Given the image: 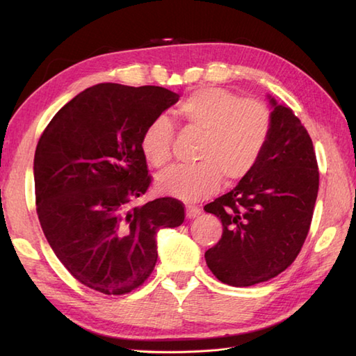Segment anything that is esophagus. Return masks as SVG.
Wrapping results in <instances>:
<instances>
[{"label":"esophagus","instance_id":"1","mask_svg":"<svg viewBox=\"0 0 356 356\" xmlns=\"http://www.w3.org/2000/svg\"><path fill=\"white\" fill-rule=\"evenodd\" d=\"M197 216H200V208L199 207H194V205L186 207V217L188 218H195Z\"/></svg>","mask_w":356,"mask_h":356}]
</instances>
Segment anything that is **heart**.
Masks as SVG:
<instances>
[{"label":"heart","instance_id":"b5f03b06","mask_svg":"<svg viewBox=\"0 0 356 356\" xmlns=\"http://www.w3.org/2000/svg\"><path fill=\"white\" fill-rule=\"evenodd\" d=\"M176 116L185 128L199 131L193 165L174 166L157 179L162 193L185 202L214 194L222 184L238 182L251 172L266 148L272 131L268 105L241 97L222 87L194 90L177 105ZM174 128L165 115L153 118L140 134V151L154 168L171 161Z\"/></svg>","mask_w":356,"mask_h":356}]
</instances>
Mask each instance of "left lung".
I'll return each mask as SVG.
<instances>
[{
    "mask_svg": "<svg viewBox=\"0 0 356 356\" xmlns=\"http://www.w3.org/2000/svg\"><path fill=\"white\" fill-rule=\"evenodd\" d=\"M270 104L272 131L260 162L232 191L203 208L223 225L222 238L205 252L207 264L229 286L282 274L311 228L320 185L314 143L289 107L274 97Z\"/></svg>",
    "mask_w": 356,
    "mask_h": 356,
    "instance_id": "obj_1",
    "label": "left lung"
}]
</instances>
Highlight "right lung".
Instances as JSON below:
<instances>
[{"mask_svg": "<svg viewBox=\"0 0 356 356\" xmlns=\"http://www.w3.org/2000/svg\"><path fill=\"white\" fill-rule=\"evenodd\" d=\"M177 101L163 87L97 84L67 102L41 134L36 214L59 261L90 289L124 295L142 286L157 261V231L185 220L177 199L133 205L153 182L140 134Z\"/></svg>", "mask_w": 356, "mask_h": 356, "instance_id": "obj_1", "label": "right lung"}]
</instances>
